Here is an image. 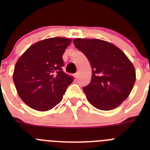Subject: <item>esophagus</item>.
<instances>
[{
    "label": "esophagus",
    "instance_id": "34e87169",
    "mask_svg": "<svg viewBox=\"0 0 150 150\" xmlns=\"http://www.w3.org/2000/svg\"><path fill=\"white\" fill-rule=\"evenodd\" d=\"M78 76H79V73H76V74H74V76H75V77L76 78H77L78 77Z\"/></svg>",
    "mask_w": 150,
    "mask_h": 150
}]
</instances>
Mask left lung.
<instances>
[{"label":"left lung","instance_id":"1","mask_svg":"<svg viewBox=\"0 0 150 150\" xmlns=\"http://www.w3.org/2000/svg\"><path fill=\"white\" fill-rule=\"evenodd\" d=\"M74 44L87 57L92 70L91 82L83 88L90 104L101 110L120 106L136 80L131 61L120 49L107 41L76 38Z\"/></svg>","mask_w":150,"mask_h":150}]
</instances>
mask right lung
Returning a JSON list of instances; mask_svg holds the SVG:
<instances>
[{
	"mask_svg": "<svg viewBox=\"0 0 150 150\" xmlns=\"http://www.w3.org/2000/svg\"><path fill=\"white\" fill-rule=\"evenodd\" d=\"M71 39L52 38L30 46L18 59L13 72L17 92L38 111L52 109L62 100L74 77L65 74L62 55Z\"/></svg>",
	"mask_w": 150,
	"mask_h": 150,
	"instance_id": "1",
	"label": "right lung"
}]
</instances>
